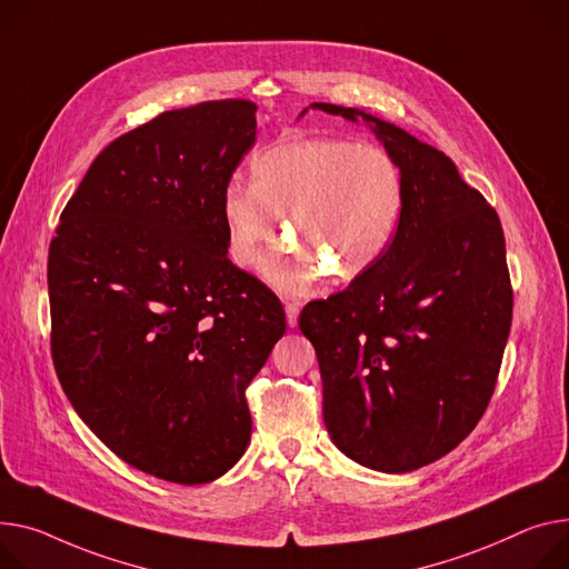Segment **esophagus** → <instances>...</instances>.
<instances>
[{
	"mask_svg": "<svg viewBox=\"0 0 569 569\" xmlns=\"http://www.w3.org/2000/svg\"><path fill=\"white\" fill-rule=\"evenodd\" d=\"M297 318H299V305H295V301H286V320H288V327H295V325H297Z\"/></svg>",
	"mask_w": 569,
	"mask_h": 569,
	"instance_id": "esophagus-1",
	"label": "esophagus"
}]
</instances>
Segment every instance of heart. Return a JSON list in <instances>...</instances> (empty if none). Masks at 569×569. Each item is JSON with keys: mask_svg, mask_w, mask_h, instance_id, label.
Returning <instances> with one entry per match:
<instances>
[{"mask_svg": "<svg viewBox=\"0 0 569 569\" xmlns=\"http://www.w3.org/2000/svg\"><path fill=\"white\" fill-rule=\"evenodd\" d=\"M405 182L382 146L338 137L290 139L251 162V184L221 192L229 256L256 268L281 233L297 242L264 264V279L286 295H311L333 272L357 279L380 260L402 217Z\"/></svg>", "mask_w": 569, "mask_h": 569, "instance_id": "heart-1", "label": "heart"}]
</instances>
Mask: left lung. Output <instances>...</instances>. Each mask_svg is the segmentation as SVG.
I'll return each mask as SVG.
<instances>
[{
  "instance_id": "8db88e82",
  "label": "left lung",
  "mask_w": 569,
  "mask_h": 569,
  "mask_svg": "<svg viewBox=\"0 0 569 569\" xmlns=\"http://www.w3.org/2000/svg\"><path fill=\"white\" fill-rule=\"evenodd\" d=\"M311 107L361 117L402 173L387 253L309 301L299 329L318 355L331 441L368 469L407 473L456 448L495 393L512 322L503 229L435 146L355 107Z\"/></svg>"
}]
</instances>
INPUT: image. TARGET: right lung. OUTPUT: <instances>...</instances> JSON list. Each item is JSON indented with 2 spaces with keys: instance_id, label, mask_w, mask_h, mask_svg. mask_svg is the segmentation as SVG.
Segmentation results:
<instances>
[{
  "instance_id": "right-lung-1",
  "label": "right lung",
  "mask_w": 569,
  "mask_h": 569,
  "mask_svg": "<svg viewBox=\"0 0 569 569\" xmlns=\"http://www.w3.org/2000/svg\"><path fill=\"white\" fill-rule=\"evenodd\" d=\"M256 109L201 102L113 139L50 244L59 382L109 450L169 482H210L244 456V391L286 333L279 297L226 256L221 192Z\"/></svg>"
}]
</instances>
